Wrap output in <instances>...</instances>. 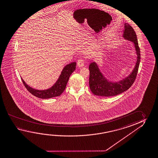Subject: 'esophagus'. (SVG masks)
Listing matches in <instances>:
<instances>
[{
  "label": "esophagus",
  "mask_w": 158,
  "mask_h": 158,
  "mask_svg": "<svg viewBox=\"0 0 158 158\" xmlns=\"http://www.w3.org/2000/svg\"><path fill=\"white\" fill-rule=\"evenodd\" d=\"M77 65L79 67H83V66L84 65V60L80 58L79 60H78V62H77Z\"/></svg>",
  "instance_id": "esophagus-1"
}]
</instances>
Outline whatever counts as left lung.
Segmentation results:
<instances>
[{
    "label": "left lung",
    "instance_id": "1",
    "mask_svg": "<svg viewBox=\"0 0 158 158\" xmlns=\"http://www.w3.org/2000/svg\"><path fill=\"white\" fill-rule=\"evenodd\" d=\"M123 37L134 44L137 55V62L135 68L129 75L118 81H111L107 80L100 72L96 62L91 63L89 65V86L91 91L95 95L110 97L117 95L127 90L134 83L137 77L140 60V49L137 35L134 29L128 23H125Z\"/></svg>",
    "mask_w": 158,
    "mask_h": 158
}]
</instances>
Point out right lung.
<instances>
[{"mask_svg": "<svg viewBox=\"0 0 158 158\" xmlns=\"http://www.w3.org/2000/svg\"><path fill=\"white\" fill-rule=\"evenodd\" d=\"M76 68V62H72L66 65L63 68L60 77L58 79L57 81L51 88H49L46 90H37L34 88H31L28 85L24 80L21 78L23 81V85L27 89L29 92L33 95L39 98H52L56 96L60 95L64 91L66 88L69 78Z\"/></svg>", "mask_w": 158, "mask_h": 158, "instance_id": "obj_1", "label": "right lung"}]
</instances>
